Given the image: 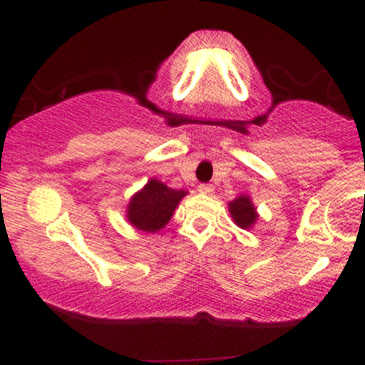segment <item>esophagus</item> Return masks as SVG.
I'll list each match as a JSON object with an SVG mask.
<instances>
[{
	"mask_svg": "<svg viewBox=\"0 0 365 365\" xmlns=\"http://www.w3.org/2000/svg\"><path fill=\"white\" fill-rule=\"evenodd\" d=\"M197 190H199L202 195H211L212 192H215V187L209 185V183H200V185L197 187Z\"/></svg>",
	"mask_w": 365,
	"mask_h": 365,
	"instance_id": "34e87169",
	"label": "esophagus"
}]
</instances>
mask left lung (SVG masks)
<instances>
[{"mask_svg": "<svg viewBox=\"0 0 365 365\" xmlns=\"http://www.w3.org/2000/svg\"><path fill=\"white\" fill-rule=\"evenodd\" d=\"M228 211L232 215L233 223L240 226L242 230H250L259 220V212L254 206L252 199H250V195L245 194H240L232 202H228Z\"/></svg>", "mask_w": 365, "mask_h": 365, "instance_id": "left-lung-1", "label": "left lung"}]
</instances>
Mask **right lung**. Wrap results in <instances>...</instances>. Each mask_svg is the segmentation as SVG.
I'll return each mask as SVG.
<instances>
[{
	"label": "right lung",
	"instance_id": "right-lung-1",
	"mask_svg": "<svg viewBox=\"0 0 365 365\" xmlns=\"http://www.w3.org/2000/svg\"><path fill=\"white\" fill-rule=\"evenodd\" d=\"M187 194L185 190L170 188L158 178H150L139 192L130 197L125 216L133 228L145 233H158L170 223L180 200Z\"/></svg>",
	"mask_w": 365,
	"mask_h": 365
}]
</instances>
